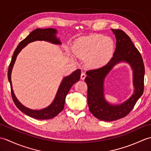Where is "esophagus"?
Segmentation results:
<instances>
[{"instance_id": "esophagus-1", "label": "esophagus", "mask_w": 151, "mask_h": 151, "mask_svg": "<svg viewBox=\"0 0 151 151\" xmlns=\"http://www.w3.org/2000/svg\"><path fill=\"white\" fill-rule=\"evenodd\" d=\"M86 75L85 73H81V78L82 80H84L85 78H86Z\"/></svg>"}]
</instances>
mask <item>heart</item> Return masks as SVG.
Wrapping results in <instances>:
<instances>
[{"instance_id":"heart-1","label":"heart","mask_w":151,"mask_h":151,"mask_svg":"<svg viewBox=\"0 0 151 151\" xmlns=\"http://www.w3.org/2000/svg\"><path fill=\"white\" fill-rule=\"evenodd\" d=\"M114 50V42L110 37L102 35H91L80 39L75 45L76 56L87 58L86 62L91 66L106 63L111 58Z\"/></svg>"}]
</instances>
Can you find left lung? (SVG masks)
<instances>
[{
	"mask_svg": "<svg viewBox=\"0 0 151 151\" xmlns=\"http://www.w3.org/2000/svg\"><path fill=\"white\" fill-rule=\"evenodd\" d=\"M116 38V48L113 57L106 65L86 72L85 82L88 86V102L91 113L99 119L112 121L129 114L142 95L144 90L145 67L140 52L128 35L121 30L111 29ZM127 62L133 70L134 91L127 101L120 105H111L105 101L104 81L105 76L116 64Z\"/></svg>",
	"mask_w": 151,
	"mask_h": 151,
	"instance_id": "left-lung-1",
	"label": "left lung"
}]
</instances>
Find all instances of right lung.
Segmentation results:
<instances>
[{
	"instance_id": "add662e5",
	"label": "right lung",
	"mask_w": 151,
	"mask_h": 151,
	"mask_svg": "<svg viewBox=\"0 0 151 151\" xmlns=\"http://www.w3.org/2000/svg\"><path fill=\"white\" fill-rule=\"evenodd\" d=\"M57 34V30L54 28H37V29L33 30L30 33L28 36L21 41L18 45L17 47L15 50L14 54L12 56L11 62L9 63L8 72V81L10 83L11 86V93L12 96L13 101L16 106L19 109L22 113L25 114L31 117H33L37 119H52L58 114L60 112L62 111L64 108V104H65L66 95L68 93L70 88L72 86L78 82L80 78H81V69L76 70L75 72L72 73L70 75L65 76L62 80V82L60 85V87L58 89L56 97L54 98L53 102L49 106L42 110H32V109L28 108L22 105L19 102L17 99L16 98L14 94V90L12 89V84L11 81V74L13 67L15 62L16 58H17L18 54L23 48L27 45L28 43L33 42L35 41H46L48 42L52 43L56 45H61L62 43L60 39H58L56 35Z\"/></svg>"
}]
</instances>
